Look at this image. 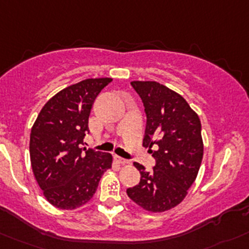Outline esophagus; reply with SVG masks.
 I'll list each match as a JSON object with an SVG mask.
<instances>
[{
  "instance_id": "1",
  "label": "esophagus",
  "mask_w": 249,
  "mask_h": 249,
  "mask_svg": "<svg viewBox=\"0 0 249 249\" xmlns=\"http://www.w3.org/2000/svg\"><path fill=\"white\" fill-rule=\"evenodd\" d=\"M114 159H115V161H117L118 163H120V164H127V163H129V161H127V160H125V159H123V157L115 156Z\"/></svg>"
}]
</instances>
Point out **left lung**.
I'll use <instances>...</instances> for the list:
<instances>
[{"instance_id":"left-lung-1","label":"left lung","mask_w":249,"mask_h":249,"mask_svg":"<svg viewBox=\"0 0 249 249\" xmlns=\"http://www.w3.org/2000/svg\"><path fill=\"white\" fill-rule=\"evenodd\" d=\"M131 86L147 117L142 145L159 148L151 172L134 163L141 179L126 190L127 196L146 211L163 213L182 203L198 176L204 153L200 119L180 94L161 83L132 81Z\"/></svg>"}]
</instances>
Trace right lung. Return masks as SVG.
<instances>
[{
  "instance_id": "obj_1",
  "label": "right lung",
  "mask_w": 249,
  "mask_h": 249,
  "mask_svg": "<svg viewBox=\"0 0 249 249\" xmlns=\"http://www.w3.org/2000/svg\"><path fill=\"white\" fill-rule=\"evenodd\" d=\"M111 78H87L69 86L46 102L30 132V162L46 200L73 210L92 199L110 153L81 147L93 102Z\"/></svg>"
}]
</instances>
